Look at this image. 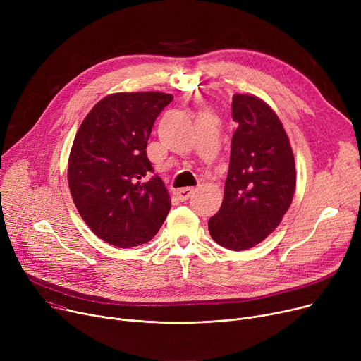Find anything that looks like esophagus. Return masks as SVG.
<instances>
[{
  "label": "esophagus",
  "mask_w": 361,
  "mask_h": 361,
  "mask_svg": "<svg viewBox=\"0 0 361 361\" xmlns=\"http://www.w3.org/2000/svg\"><path fill=\"white\" fill-rule=\"evenodd\" d=\"M193 193H195V188H192V187H184V188H180V190L176 192L178 200H181V202L187 200Z\"/></svg>",
  "instance_id": "1"
}]
</instances>
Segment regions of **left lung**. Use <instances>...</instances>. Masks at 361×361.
I'll use <instances>...</instances> for the list:
<instances>
[{"label":"left lung","mask_w":361,"mask_h":361,"mask_svg":"<svg viewBox=\"0 0 361 361\" xmlns=\"http://www.w3.org/2000/svg\"><path fill=\"white\" fill-rule=\"evenodd\" d=\"M237 130L221 209L207 226L222 247L241 252L267 238L287 214L295 190V162L275 111L255 94L233 97Z\"/></svg>","instance_id":"left-lung-1"}]
</instances>
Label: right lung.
Masks as SVG:
<instances>
[{
  "label": "right lung",
  "mask_w": 361,
  "mask_h": 361,
  "mask_svg": "<svg viewBox=\"0 0 361 361\" xmlns=\"http://www.w3.org/2000/svg\"><path fill=\"white\" fill-rule=\"evenodd\" d=\"M174 99L162 92L112 93L75 133L68 158L73 202L89 228L120 249L150 241L171 200L146 155L152 127Z\"/></svg>",
  "instance_id": "right-lung-1"
}]
</instances>
